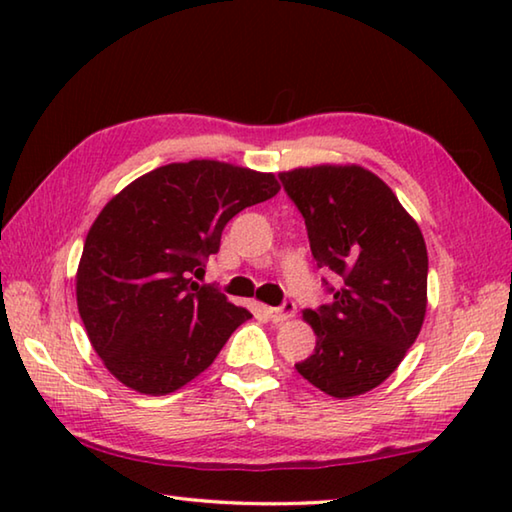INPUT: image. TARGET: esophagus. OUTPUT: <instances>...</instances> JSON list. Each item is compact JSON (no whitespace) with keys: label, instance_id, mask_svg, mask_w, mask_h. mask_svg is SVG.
<instances>
[{"label":"esophagus","instance_id":"esophagus-1","mask_svg":"<svg viewBox=\"0 0 512 512\" xmlns=\"http://www.w3.org/2000/svg\"><path fill=\"white\" fill-rule=\"evenodd\" d=\"M293 314H296V302L293 300H284L282 307L268 309V318H271L275 325H280V323H284V320L293 318Z\"/></svg>","mask_w":512,"mask_h":512}]
</instances>
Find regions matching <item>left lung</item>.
I'll return each instance as SVG.
<instances>
[{
    "mask_svg": "<svg viewBox=\"0 0 512 512\" xmlns=\"http://www.w3.org/2000/svg\"><path fill=\"white\" fill-rule=\"evenodd\" d=\"M307 225L318 268L339 277L334 300L305 309L316 348L296 370L332 397L379 386L418 339L429 259L422 232L384 180L363 167L280 173Z\"/></svg>",
    "mask_w": 512,
    "mask_h": 512,
    "instance_id": "left-lung-1",
    "label": "left lung"
}]
</instances>
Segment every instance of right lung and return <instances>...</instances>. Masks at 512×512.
Masks as SVG:
<instances>
[{
  "label": "right lung",
  "mask_w": 512,
  "mask_h": 512,
  "mask_svg": "<svg viewBox=\"0 0 512 512\" xmlns=\"http://www.w3.org/2000/svg\"><path fill=\"white\" fill-rule=\"evenodd\" d=\"M280 192L273 173L216 160L137 178L103 207L76 273L79 314L121 384L167 395L201 375L250 311L196 284L232 216Z\"/></svg>",
  "instance_id": "obj_1"
}]
</instances>
